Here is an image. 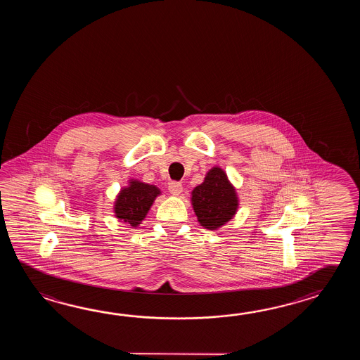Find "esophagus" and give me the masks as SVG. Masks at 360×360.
I'll use <instances>...</instances> for the list:
<instances>
[{"label":"esophagus","mask_w":360,"mask_h":360,"mask_svg":"<svg viewBox=\"0 0 360 360\" xmlns=\"http://www.w3.org/2000/svg\"><path fill=\"white\" fill-rule=\"evenodd\" d=\"M169 191L171 194L179 195L183 191V185H181V183H177V181H171L169 184Z\"/></svg>","instance_id":"1"}]
</instances>
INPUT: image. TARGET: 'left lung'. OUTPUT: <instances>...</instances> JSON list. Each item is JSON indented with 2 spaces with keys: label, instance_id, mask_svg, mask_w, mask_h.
<instances>
[{
  "label": "left lung",
  "instance_id": "obj_1",
  "mask_svg": "<svg viewBox=\"0 0 360 360\" xmlns=\"http://www.w3.org/2000/svg\"><path fill=\"white\" fill-rule=\"evenodd\" d=\"M191 207L205 229L217 230L229 222L239 207V198L226 172L214 166L205 176L203 183L191 191Z\"/></svg>",
  "mask_w": 360,
  "mask_h": 360
}]
</instances>
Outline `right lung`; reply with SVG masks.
Segmentation results:
<instances>
[{
  "label": "right lung",
  "mask_w": 360,
  "mask_h": 360,
  "mask_svg": "<svg viewBox=\"0 0 360 360\" xmlns=\"http://www.w3.org/2000/svg\"><path fill=\"white\" fill-rule=\"evenodd\" d=\"M162 193L158 186L130 179L129 185L121 188L113 206L115 216L121 221L138 228L146 217L155 198Z\"/></svg>",
  "instance_id": "1"
}]
</instances>
